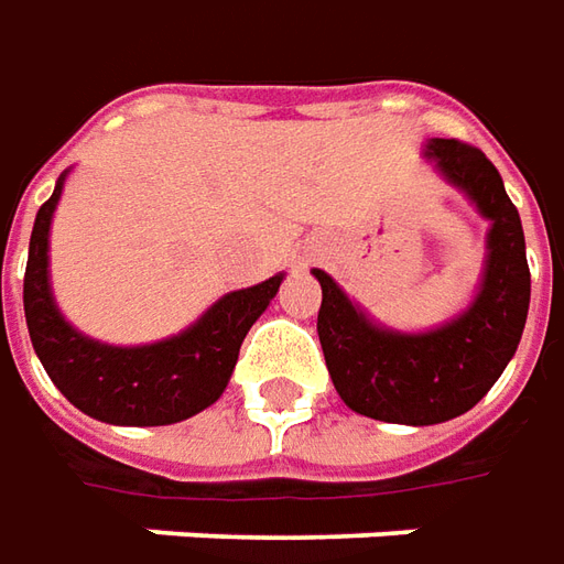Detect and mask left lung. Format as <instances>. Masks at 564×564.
<instances>
[{"label":"left lung","mask_w":564,"mask_h":564,"mask_svg":"<svg viewBox=\"0 0 564 564\" xmlns=\"http://www.w3.org/2000/svg\"><path fill=\"white\" fill-rule=\"evenodd\" d=\"M429 158L492 221L489 261L474 306L431 334L370 325L322 270L318 339L346 406L394 425H437L467 413L505 373L525 327L531 273L517 206L495 163L462 139H434Z\"/></svg>","instance_id":"left-lung-1"}]
</instances>
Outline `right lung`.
Here are the masks:
<instances>
[{
    "instance_id": "1",
    "label": "right lung",
    "mask_w": 564,
    "mask_h": 564,
    "mask_svg": "<svg viewBox=\"0 0 564 564\" xmlns=\"http://www.w3.org/2000/svg\"><path fill=\"white\" fill-rule=\"evenodd\" d=\"M59 182L35 215L23 273V313L39 361L69 403L109 425H173L221 398L249 327L273 301L282 275L234 291L185 334L118 349L82 337L63 322L47 285V230Z\"/></svg>"
}]
</instances>
